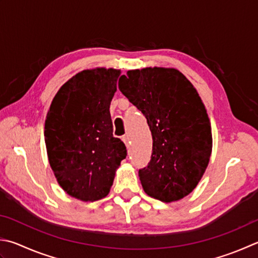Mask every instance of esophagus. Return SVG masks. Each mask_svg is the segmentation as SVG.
<instances>
[{
  "mask_svg": "<svg viewBox=\"0 0 258 258\" xmlns=\"http://www.w3.org/2000/svg\"><path fill=\"white\" fill-rule=\"evenodd\" d=\"M122 140H123V143L125 144V146H127V147L129 148L130 142H129V137H128V136H123V137H122Z\"/></svg>",
  "mask_w": 258,
  "mask_h": 258,
  "instance_id": "1",
  "label": "esophagus"
}]
</instances>
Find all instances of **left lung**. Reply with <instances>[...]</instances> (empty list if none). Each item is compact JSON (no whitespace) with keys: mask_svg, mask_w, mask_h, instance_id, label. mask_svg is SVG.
Returning a JSON list of instances; mask_svg holds the SVG:
<instances>
[{"mask_svg":"<svg viewBox=\"0 0 258 258\" xmlns=\"http://www.w3.org/2000/svg\"><path fill=\"white\" fill-rule=\"evenodd\" d=\"M119 90L147 119L153 153L139 178L149 197L177 201L205 174L212 150L211 124L197 90L181 72L163 67L128 71Z\"/></svg>","mask_w":258,"mask_h":258,"instance_id":"8db88e82","label":"left lung"}]
</instances>
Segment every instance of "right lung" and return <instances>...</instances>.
<instances>
[{"mask_svg": "<svg viewBox=\"0 0 258 258\" xmlns=\"http://www.w3.org/2000/svg\"><path fill=\"white\" fill-rule=\"evenodd\" d=\"M120 71L86 70L53 98L45 122L50 167L62 189L82 201L106 197L127 149L112 134L110 104Z\"/></svg>", "mask_w": 258, "mask_h": 258, "instance_id": "1", "label": "right lung"}]
</instances>
